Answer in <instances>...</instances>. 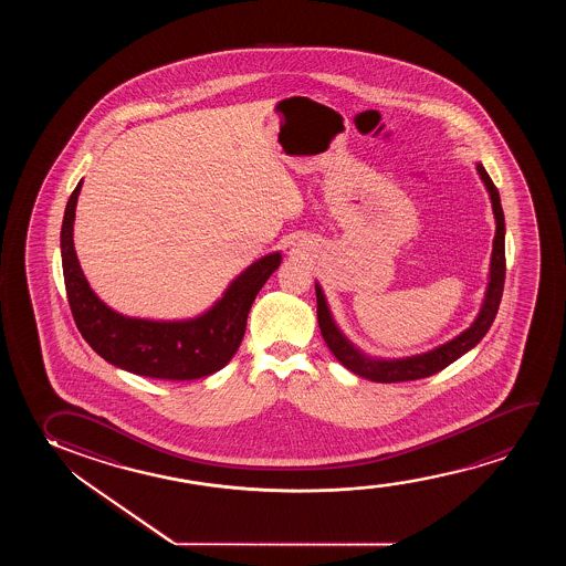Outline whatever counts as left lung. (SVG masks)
Listing matches in <instances>:
<instances>
[{"label": "left lung", "instance_id": "obj_1", "mask_svg": "<svg viewBox=\"0 0 566 566\" xmlns=\"http://www.w3.org/2000/svg\"><path fill=\"white\" fill-rule=\"evenodd\" d=\"M475 170L480 174L481 181L488 189L493 214H495V238H493V253H491V264H489L488 290H485V297L481 303L478 317H475L472 325L465 328L464 333L458 334L457 338L444 342L441 346L429 349L426 354L395 357V359L367 356L365 352L357 348L354 342L348 340V336L338 328L333 313H331V307L326 303L325 292H323L321 284L315 282L318 328H321V334H323L328 349L349 371L356 373L364 379L375 380V382H402V380L423 379V377H431L434 373L449 367L452 361H457L458 357L464 356L465 352H470L473 346H478L481 338L488 334L493 321H495L501 297H503L504 272H506L504 214L503 207H501V197H499L495 184L489 178L488 171L480 163L475 164Z\"/></svg>", "mask_w": 566, "mask_h": 566}]
</instances>
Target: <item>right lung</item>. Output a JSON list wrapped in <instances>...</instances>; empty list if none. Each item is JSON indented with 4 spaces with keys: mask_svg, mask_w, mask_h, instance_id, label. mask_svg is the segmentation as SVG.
I'll return each instance as SVG.
<instances>
[{
    "mask_svg": "<svg viewBox=\"0 0 566 566\" xmlns=\"http://www.w3.org/2000/svg\"><path fill=\"white\" fill-rule=\"evenodd\" d=\"M83 179L63 214L62 266L71 313L88 346L119 369L163 380H193L220 371L240 348L251 305L282 263L274 251L249 264L212 307L193 318L156 321L127 317L94 294L78 264L73 222Z\"/></svg>",
    "mask_w": 566,
    "mask_h": 566,
    "instance_id": "add662e5",
    "label": "right lung"
}]
</instances>
